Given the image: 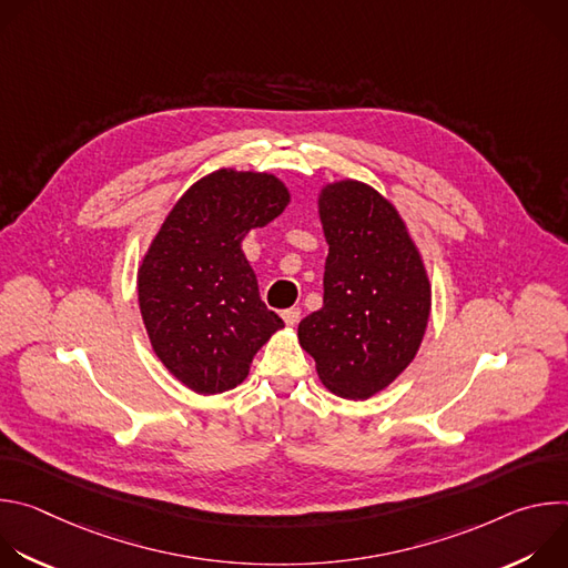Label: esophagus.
I'll use <instances>...</instances> for the list:
<instances>
[{
  "mask_svg": "<svg viewBox=\"0 0 568 568\" xmlns=\"http://www.w3.org/2000/svg\"><path fill=\"white\" fill-rule=\"evenodd\" d=\"M283 321L287 323V326H296V323L301 321V310H298V307L283 310Z\"/></svg>",
  "mask_w": 568,
  "mask_h": 568,
  "instance_id": "34e87169",
  "label": "esophagus"
}]
</instances>
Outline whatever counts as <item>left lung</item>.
Wrapping results in <instances>:
<instances>
[{
	"instance_id": "8db88e82",
	"label": "left lung",
	"mask_w": 568,
	"mask_h": 568,
	"mask_svg": "<svg viewBox=\"0 0 568 568\" xmlns=\"http://www.w3.org/2000/svg\"><path fill=\"white\" fill-rule=\"evenodd\" d=\"M328 242L323 307L298 323L321 382L348 399L386 388L416 357L432 307L429 278L397 211L359 182L318 197Z\"/></svg>"
}]
</instances>
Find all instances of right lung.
Segmentation results:
<instances>
[{"instance_id":"add662e5","label":"right lung","mask_w":568,"mask_h":568,"mask_svg":"<svg viewBox=\"0 0 568 568\" xmlns=\"http://www.w3.org/2000/svg\"><path fill=\"white\" fill-rule=\"evenodd\" d=\"M287 202L274 175L217 171L182 195L152 240L139 270L141 316L156 357L195 393L237 386L283 328L240 245Z\"/></svg>"}]
</instances>
